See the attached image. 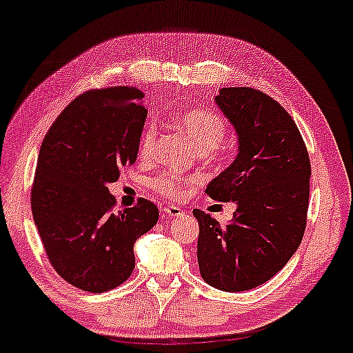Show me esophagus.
<instances>
[{"label":"esophagus","mask_w":353,"mask_h":353,"mask_svg":"<svg viewBox=\"0 0 353 353\" xmlns=\"http://www.w3.org/2000/svg\"><path fill=\"white\" fill-rule=\"evenodd\" d=\"M179 215H182V209H179V207L176 205L164 207V217L172 219V217H179Z\"/></svg>","instance_id":"34e87169"}]
</instances>
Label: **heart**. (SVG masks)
Listing matches in <instances>:
<instances>
[{
	"mask_svg": "<svg viewBox=\"0 0 353 353\" xmlns=\"http://www.w3.org/2000/svg\"><path fill=\"white\" fill-rule=\"evenodd\" d=\"M179 125L199 151H217L220 148L219 143L227 133V123L219 113L205 108H194L182 113L179 117ZM154 136L156 126L151 123L143 130L141 138H139V154H151L152 146H154ZM192 182L194 181L189 177H181L177 174H161L159 177L152 179L151 188L164 197L177 199L185 192V189Z\"/></svg>",
	"mask_w": 353,
	"mask_h": 353,
	"instance_id": "1",
	"label": "heart"
}]
</instances>
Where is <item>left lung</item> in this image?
<instances>
[{
  "instance_id": "obj_1",
  "label": "left lung",
  "mask_w": 353,
  "mask_h": 353,
  "mask_svg": "<svg viewBox=\"0 0 353 353\" xmlns=\"http://www.w3.org/2000/svg\"><path fill=\"white\" fill-rule=\"evenodd\" d=\"M215 101L239 134V154L207 185L214 201L235 202L227 227L195 209L203 281L227 292L260 286L284 268L303 240L311 161L290 113L252 87L222 88Z\"/></svg>"
}]
</instances>
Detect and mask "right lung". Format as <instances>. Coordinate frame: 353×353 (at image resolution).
Listing matches in <instances>:
<instances>
[{
    "mask_svg": "<svg viewBox=\"0 0 353 353\" xmlns=\"http://www.w3.org/2000/svg\"><path fill=\"white\" fill-rule=\"evenodd\" d=\"M134 87L88 90L67 105L42 141L31 209L54 270L72 286L105 292L134 270V241L159 219L151 201L113 212L108 184L134 164L148 110Z\"/></svg>",
    "mask_w": 353,
    "mask_h": 353,
    "instance_id": "add662e5",
    "label": "right lung"
}]
</instances>
